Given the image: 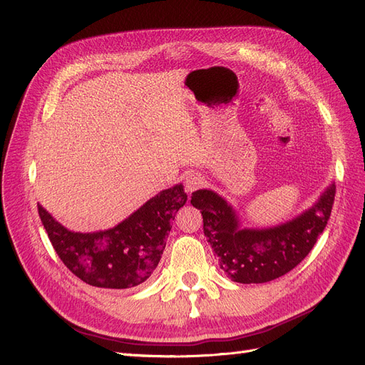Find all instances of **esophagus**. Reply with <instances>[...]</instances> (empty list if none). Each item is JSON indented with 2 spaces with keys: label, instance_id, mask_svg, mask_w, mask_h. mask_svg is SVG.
<instances>
[{
  "label": "esophagus",
  "instance_id": "34e87169",
  "mask_svg": "<svg viewBox=\"0 0 365 365\" xmlns=\"http://www.w3.org/2000/svg\"><path fill=\"white\" fill-rule=\"evenodd\" d=\"M204 182V178L201 176V173L197 172H192L184 178V185H185V192L192 193L195 190H197L201 187V184Z\"/></svg>",
  "mask_w": 365,
  "mask_h": 365
}]
</instances>
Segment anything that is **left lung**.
I'll use <instances>...</instances> for the list:
<instances>
[{"label":"left lung","mask_w":365,"mask_h":365,"mask_svg":"<svg viewBox=\"0 0 365 365\" xmlns=\"http://www.w3.org/2000/svg\"><path fill=\"white\" fill-rule=\"evenodd\" d=\"M335 185L307 212L283 225L267 230H240L225 200L212 190L192 193V205L201 210L204 235L228 277L237 283H267L294 269L323 233L332 212Z\"/></svg>","instance_id":"left-lung-1"}]
</instances>
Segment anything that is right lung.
Returning <instances> with one entry per match:
<instances>
[{
    "label": "right lung",
    "instance_id": "right-lung-1",
    "mask_svg": "<svg viewBox=\"0 0 365 365\" xmlns=\"http://www.w3.org/2000/svg\"><path fill=\"white\" fill-rule=\"evenodd\" d=\"M182 184L163 190L117 227L74 233L38 204L54 251L76 277L97 288L126 289L148 280L161 259L170 222L185 204Z\"/></svg>",
    "mask_w": 365,
    "mask_h": 365
}]
</instances>
